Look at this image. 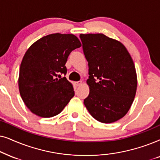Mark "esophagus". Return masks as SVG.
Listing matches in <instances>:
<instances>
[{"label":"esophagus","instance_id":"obj_1","mask_svg":"<svg viewBox=\"0 0 160 160\" xmlns=\"http://www.w3.org/2000/svg\"><path fill=\"white\" fill-rule=\"evenodd\" d=\"M81 84H82V81H78V82H75L76 86H80V85H81Z\"/></svg>","mask_w":160,"mask_h":160}]
</instances>
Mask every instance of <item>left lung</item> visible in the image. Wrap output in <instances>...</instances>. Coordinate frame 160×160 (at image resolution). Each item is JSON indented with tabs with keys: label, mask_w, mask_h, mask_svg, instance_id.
I'll list each match as a JSON object with an SVG mask.
<instances>
[{
	"label": "left lung",
	"mask_w": 160,
	"mask_h": 160,
	"mask_svg": "<svg viewBox=\"0 0 160 160\" xmlns=\"http://www.w3.org/2000/svg\"><path fill=\"white\" fill-rule=\"evenodd\" d=\"M80 38L88 63L90 92L84 105L99 122H115L127 114L135 97L132 59L123 44L104 34H80Z\"/></svg>",
	"instance_id": "obj_1"
}]
</instances>
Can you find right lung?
I'll use <instances>...</instances> for the list:
<instances>
[{"label": "right lung", "instance_id": "obj_1", "mask_svg": "<svg viewBox=\"0 0 160 160\" xmlns=\"http://www.w3.org/2000/svg\"><path fill=\"white\" fill-rule=\"evenodd\" d=\"M81 46L73 34L52 33L34 42L23 57L19 90L27 108L38 116L50 118L60 113L74 91L66 77V63L72 50Z\"/></svg>", "mask_w": 160, "mask_h": 160}]
</instances>
